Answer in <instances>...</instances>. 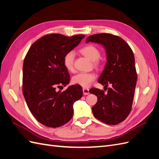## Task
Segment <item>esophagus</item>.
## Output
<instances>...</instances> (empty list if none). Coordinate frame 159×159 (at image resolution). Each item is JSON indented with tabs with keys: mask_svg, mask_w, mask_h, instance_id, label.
Masks as SVG:
<instances>
[{
	"mask_svg": "<svg viewBox=\"0 0 159 159\" xmlns=\"http://www.w3.org/2000/svg\"><path fill=\"white\" fill-rule=\"evenodd\" d=\"M83 94L84 95L89 94V90L88 89H87V88H83Z\"/></svg>",
	"mask_w": 159,
	"mask_h": 159,
	"instance_id": "34e87169",
	"label": "esophagus"
}]
</instances>
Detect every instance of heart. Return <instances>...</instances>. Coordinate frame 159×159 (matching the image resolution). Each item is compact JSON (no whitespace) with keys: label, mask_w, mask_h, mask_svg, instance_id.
<instances>
[{"label":"heart","mask_w":159,"mask_h":159,"mask_svg":"<svg viewBox=\"0 0 159 159\" xmlns=\"http://www.w3.org/2000/svg\"><path fill=\"white\" fill-rule=\"evenodd\" d=\"M80 52L86 56L92 62H94L96 66H99L98 59L100 58L101 53L98 48L93 45H88L80 49ZM75 54L74 51L70 50L64 55L63 58V64L66 70L69 72L75 70ZM96 75L94 72H81L79 73L72 78V83L74 84L79 85L84 88L89 87L91 83L96 79Z\"/></svg>","instance_id":"obj_1"}]
</instances>
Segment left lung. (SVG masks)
Listing matches in <instances>:
<instances>
[{"label": "left lung", "mask_w": 159, "mask_h": 159, "mask_svg": "<svg viewBox=\"0 0 159 159\" xmlns=\"http://www.w3.org/2000/svg\"><path fill=\"white\" fill-rule=\"evenodd\" d=\"M95 42L104 46L107 62L98 82L111 87L107 93L97 88L90 92L97 97L92 111L95 118L109 125H116L125 120L131 111L137 81L133 52L119 36L98 34L89 36L86 42Z\"/></svg>", "instance_id": "left-lung-1"}]
</instances>
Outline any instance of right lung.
<instances>
[{
	"instance_id": "add662e5",
	"label": "right lung",
	"mask_w": 159,
	"mask_h": 159,
	"mask_svg": "<svg viewBox=\"0 0 159 159\" xmlns=\"http://www.w3.org/2000/svg\"><path fill=\"white\" fill-rule=\"evenodd\" d=\"M83 38L84 35H46L31 45L24 59V97L35 119L47 127L58 128L70 121L73 104L83 96L79 85H72L62 92L56 89L66 87L70 82L63 58Z\"/></svg>"
}]
</instances>
